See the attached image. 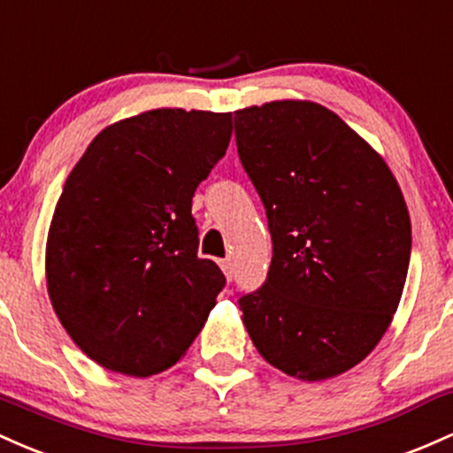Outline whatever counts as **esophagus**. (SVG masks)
<instances>
[{"mask_svg": "<svg viewBox=\"0 0 453 453\" xmlns=\"http://www.w3.org/2000/svg\"><path fill=\"white\" fill-rule=\"evenodd\" d=\"M220 267H222V272H225L226 280H231V276H233V263H231V258H225V261H220Z\"/></svg>", "mask_w": 453, "mask_h": 453, "instance_id": "esophagus-1", "label": "esophagus"}]
</instances>
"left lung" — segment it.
Masks as SVG:
<instances>
[{
    "label": "left lung",
    "mask_w": 453,
    "mask_h": 453,
    "mask_svg": "<svg viewBox=\"0 0 453 453\" xmlns=\"http://www.w3.org/2000/svg\"><path fill=\"white\" fill-rule=\"evenodd\" d=\"M235 139L273 243L265 284L240 297L242 321L288 377H338L372 353L403 297V190L357 132L310 100L235 111Z\"/></svg>",
    "instance_id": "left-lung-1"
}]
</instances>
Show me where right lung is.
<instances>
[{
  "instance_id": "add662e5",
  "label": "right lung",
  "mask_w": 453,
  "mask_h": 453,
  "mask_svg": "<svg viewBox=\"0 0 453 453\" xmlns=\"http://www.w3.org/2000/svg\"><path fill=\"white\" fill-rule=\"evenodd\" d=\"M231 113L154 109L115 121L65 180L47 237V291L74 344L111 372L180 362L225 287L199 258L196 186L225 156Z\"/></svg>"
}]
</instances>
